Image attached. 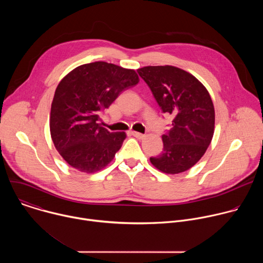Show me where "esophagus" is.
Instances as JSON below:
<instances>
[{"label": "esophagus", "mask_w": 263, "mask_h": 263, "mask_svg": "<svg viewBox=\"0 0 263 263\" xmlns=\"http://www.w3.org/2000/svg\"><path fill=\"white\" fill-rule=\"evenodd\" d=\"M131 134H132L134 137L138 138V139H142V138L145 136L144 134H141V133H139V132H136V131H131Z\"/></svg>", "instance_id": "34e87169"}]
</instances>
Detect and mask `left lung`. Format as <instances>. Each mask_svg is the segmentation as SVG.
Masks as SVG:
<instances>
[{
	"mask_svg": "<svg viewBox=\"0 0 263 263\" xmlns=\"http://www.w3.org/2000/svg\"><path fill=\"white\" fill-rule=\"evenodd\" d=\"M137 72L163 114L173 117L171 129L162 135L163 151L149 160L166 174L190 170L213 136L214 107L209 92L193 74L175 66H144Z\"/></svg>",
	"mask_w": 263,
	"mask_h": 263,
	"instance_id": "1",
	"label": "left lung"
}]
</instances>
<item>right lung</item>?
I'll return each instance as SVG.
<instances>
[{"instance_id": "1", "label": "right lung", "mask_w": 263, "mask_h": 263, "mask_svg": "<svg viewBox=\"0 0 263 263\" xmlns=\"http://www.w3.org/2000/svg\"><path fill=\"white\" fill-rule=\"evenodd\" d=\"M138 82L135 70L104 61L82 64L60 81L52 102L50 130L56 149L70 166L95 173L114 159L126 134L102 127L100 116Z\"/></svg>"}]
</instances>
